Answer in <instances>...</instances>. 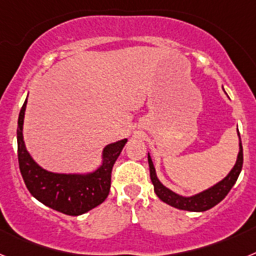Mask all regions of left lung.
I'll use <instances>...</instances> for the list:
<instances>
[{"mask_svg": "<svg viewBox=\"0 0 256 256\" xmlns=\"http://www.w3.org/2000/svg\"><path fill=\"white\" fill-rule=\"evenodd\" d=\"M238 138H240V132ZM240 151L238 155H237L236 164L232 169H230V173L227 174V177H224L220 182L216 183L214 186H212L210 188L205 190V191L200 192V194H196L194 196H180L176 192H173L172 190L166 188V187L162 184L159 180L158 176H156L155 166L152 164V160H151V156L148 154V166H150V178L151 182L154 184V191L158 195V198L162 201H164L165 204L170 205L173 208H177L180 210H187V212H205V210L212 209V206H216V204H219L226 196L228 195V192L230 191V188L234 187V184L236 183L237 178H238L240 173H241V169H242V162H244V154H242V144H241V138H240Z\"/></svg>", "mask_w": 256, "mask_h": 256, "instance_id": "left-lung-1", "label": "left lung"}]
</instances>
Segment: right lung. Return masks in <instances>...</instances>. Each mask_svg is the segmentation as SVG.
I'll list each match as a JSON object with an SVG mask.
<instances>
[{"label":"right lung","mask_w":256,"mask_h":256,"mask_svg":"<svg viewBox=\"0 0 256 256\" xmlns=\"http://www.w3.org/2000/svg\"><path fill=\"white\" fill-rule=\"evenodd\" d=\"M26 100L18 119V159L26 188L38 201L66 216H80L102 204L112 184V170L120 155L124 138L108 144L102 151V164L92 173H52L37 164L28 152L22 137Z\"/></svg>","instance_id":"right-lung-1"}]
</instances>
